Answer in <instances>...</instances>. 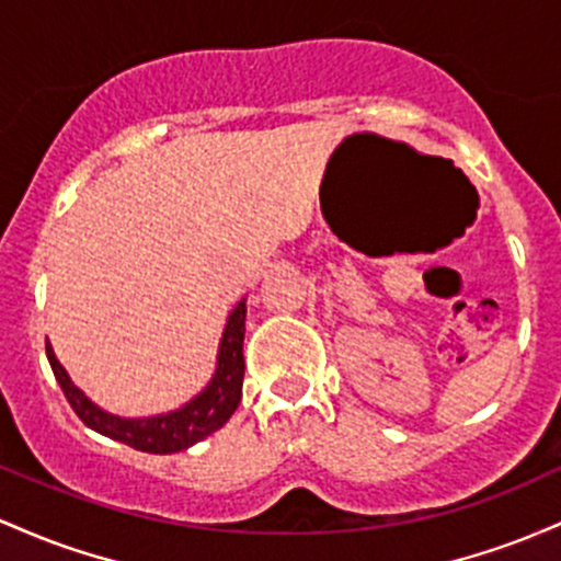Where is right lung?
<instances>
[{
    "mask_svg": "<svg viewBox=\"0 0 561 561\" xmlns=\"http://www.w3.org/2000/svg\"><path fill=\"white\" fill-rule=\"evenodd\" d=\"M243 333H247V299L238 301L228 314L222 339H219L217 365L209 383L185 402V405L174 408V411L156 413V416L127 419L116 416V413L103 411L98 402H92L84 392L71 381L68 370L62 368L58 357H55L53 344L47 342V360L53 365V374L58 379L62 394L71 402L77 416L84 421L94 432L105 434V437L116 439V443L129 445V448L142 453H180L187 450L191 445L201 443L225 426L236 413L238 402H241L243 389Z\"/></svg>",
    "mask_w": 561,
    "mask_h": 561,
    "instance_id": "add662e5",
    "label": "right lung"
}]
</instances>
